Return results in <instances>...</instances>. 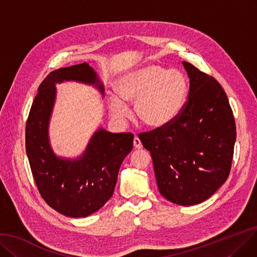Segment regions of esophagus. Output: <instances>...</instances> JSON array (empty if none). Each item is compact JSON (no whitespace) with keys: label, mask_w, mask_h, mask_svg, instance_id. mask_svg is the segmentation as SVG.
Wrapping results in <instances>:
<instances>
[{"label":"esophagus","mask_w":257,"mask_h":257,"mask_svg":"<svg viewBox=\"0 0 257 257\" xmlns=\"http://www.w3.org/2000/svg\"><path fill=\"white\" fill-rule=\"evenodd\" d=\"M134 148L137 149V150L142 149V143H141L140 139L137 136H135V138H134Z\"/></svg>","instance_id":"esophagus-1"}]
</instances>
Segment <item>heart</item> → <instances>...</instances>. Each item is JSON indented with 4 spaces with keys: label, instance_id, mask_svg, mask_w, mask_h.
Here are the masks:
<instances>
[{
    "label": "heart",
    "instance_id": "1",
    "mask_svg": "<svg viewBox=\"0 0 257 257\" xmlns=\"http://www.w3.org/2000/svg\"><path fill=\"white\" fill-rule=\"evenodd\" d=\"M117 95L107 98L111 117L125 119L135 102V116L152 128L169 124L181 111L188 96V80L181 71L160 64H147L122 76L116 84Z\"/></svg>",
    "mask_w": 257,
    "mask_h": 257
}]
</instances>
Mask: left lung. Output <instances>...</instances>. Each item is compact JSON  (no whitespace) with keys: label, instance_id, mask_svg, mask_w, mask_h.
Segmentation results:
<instances>
[{"label":"left lung","instance_id":"1","mask_svg":"<svg viewBox=\"0 0 257 257\" xmlns=\"http://www.w3.org/2000/svg\"><path fill=\"white\" fill-rule=\"evenodd\" d=\"M190 79L188 101L169 124L139 135L150 151L158 190L169 201L193 206L227 180L236 127L227 95L213 77L182 62Z\"/></svg>","mask_w":257,"mask_h":257}]
</instances>
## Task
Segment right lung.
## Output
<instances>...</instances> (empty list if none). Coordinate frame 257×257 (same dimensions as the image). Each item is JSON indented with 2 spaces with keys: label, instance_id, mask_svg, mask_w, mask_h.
<instances>
[{
  "label": "right lung",
  "instance_id": "1",
  "mask_svg": "<svg viewBox=\"0 0 257 257\" xmlns=\"http://www.w3.org/2000/svg\"><path fill=\"white\" fill-rule=\"evenodd\" d=\"M63 81L95 85L104 94L103 84L86 62L51 71L40 84L29 111L26 153L38 190L48 206L68 217H86L112 196L120 166L133 150L134 136L99 128L80 157H58L50 147L48 126L56 83Z\"/></svg>",
  "mask_w": 257,
  "mask_h": 257
}]
</instances>
